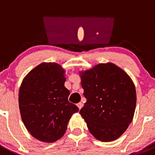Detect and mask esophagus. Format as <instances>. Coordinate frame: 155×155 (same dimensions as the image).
Listing matches in <instances>:
<instances>
[{
	"mask_svg": "<svg viewBox=\"0 0 155 155\" xmlns=\"http://www.w3.org/2000/svg\"><path fill=\"white\" fill-rule=\"evenodd\" d=\"M78 105V109H81L82 107H83V103H82V102H79V103H78V105Z\"/></svg>",
	"mask_w": 155,
	"mask_h": 155,
	"instance_id": "esophagus-1",
	"label": "esophagus"
}]
</instances>
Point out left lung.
I'll return each instance as SVG.
<instances>
[{
    "label": "left lung",
    "mask_w": 155,
    "mask_h": 155,
    "mask_svg": "<svg viewBox=\"0 0 155 155\" xmlns=\"http://www.w3.org/2000/svg\"><path fill=\"white\" fill-rule=\"evenodd\" d=\"M80 76L87 99L80 114L97 140H115L134 118L137 102L134 82L124 70L112 63L81 71Z\"/></svg>",
    "instance_id": "1"
}]
</instances>
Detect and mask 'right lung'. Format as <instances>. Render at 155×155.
Returning a JSON list of instances; mask_svg holds the SVG:
<instances>
[{"label": "right lung", "mask_w": 155, "mask_h": 155, "mask_svg": "<svg viewBox=\"0 0 155 155\" xmlns=\"http://www.w3.org/2000/svg\"><path fill=\"white\" fill-rule=\"evenodd\" d=\"M65 71L56 63H42L25 77L18 103L25 127L35 139L53 143L62 137L76 105L68 101Z\"/></svg>", "instance_id": "obj_1"}]
</instances>
